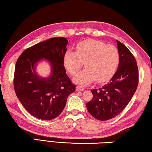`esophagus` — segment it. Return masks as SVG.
I'll use <instances>...</instances> for the list:
<instances>
[{"mask_svg": "<svg viewBox=\"0 0 152 152\" xmlns=\"http://www.w3.org/2000/svg\"><path fill=\"white\" fill-rule=\"evenodd\" d=\"M76 90L77 91H84V88L81 86H77L76 87Z\"/></svg>", "mask_w": 152, "mask_h": 152, "instance_id": "obj_1", "label": "esophagus"}]
</instances>
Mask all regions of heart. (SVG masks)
Here are the masks:
<instances>
[{
    "label": "heart",
    "instance_id": "heart-1",
    "mask_svg": "<svg viewBox=\"0 0 152 152\" xmlns=\"http://www.w3.org/2000/svg\"><path fill=\"white\" fill-rule=\"evenodd\" d=\"M86 68L73 78L76 83L88 84L95 80L102 82L109 80L116 70L119 53L116 47L99 40L82 41L76 45V51L68 50L64 56V66L74 75L83 66Z\"/></svg>",
    "mask_w": 152,
    "mask_h": 152
}]
</instances>
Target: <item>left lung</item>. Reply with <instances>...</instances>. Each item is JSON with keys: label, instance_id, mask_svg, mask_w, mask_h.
I'll use <instances>...</instances> for the list:
<instances>
[{"label": "left lung", "instance_id": "8db88e82", "mask_svg": "<svg viewBox=\"0 0 152 152\" xmlns=\"http://www.w3.org/2000/svg\"><path fill=\"white\" fill-rule=\"evenodd\" d=\"M119 61L117 71L107 84L92 89V99L86 103L88 112L100 121L111 119L123 110L138 85V68L135 58L126 46L117 40Z\"/></svg>", "mask_w": 152, "mask_h": 152}]
</instances>
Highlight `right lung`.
Here are the masks:
<instances>
[{"label":"right lung","mask_w":152,"mask_h":152,"mask_svg":"<svg viewBox=\"0 0 152 152\" xmlns=\"http://www.w3.org/2000/svg\"><path fill=\"white\" fill-rule=\"evenodd\" d=\"M68 41L65 37H53L27 49L17 61L14 74L15 93L20 103L37 119L51 120L57 117L66 106L69 95L76 86L67 76L64 56ZM48 61L51 72L41 77L37 66Z\"/></svg>","instance_id":"add662e5"}]
</instances>
